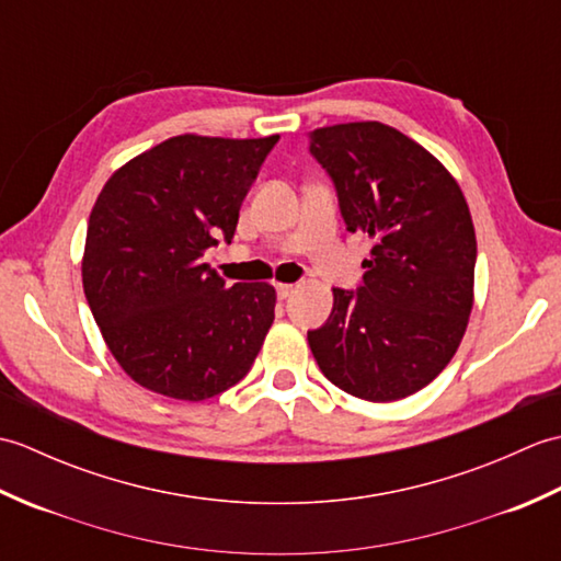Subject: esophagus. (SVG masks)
I'll list each match as a JSON object with an SVG mask.
<instances>
[{"instance_id":"esophagus-1","label":"esophagus","mask_w":561,"mask_h":561,"mask_svg":"<svg viewBox=\"0 0 561 561\" xmlns=\"http://www.w3.org/2000/svg\"><path fill=\"white\" fill-rule=\"evenodd\" d=\"M294 289H296L294 284H277V296H279V299H289Z\"/></svg>"}]
</instances>
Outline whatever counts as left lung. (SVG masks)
Here are the masks:
<instances>
[{"instance_id":"8db88e82","label":"left lung","mask_w":561,"mask_h":561,"mask_svg":"<svg viewBox=\"0 0 561 561\" xmlns=\"http://www.w3.org/2000/svg\"><path fill=\"white\" fill-rule=\"evenodd\" d=\"M308 151L335 185L347 231L374 238L356 289H332L308 330L320 371L354 398H408L444 371L472 311V217L432 153L383 123L313 129Z\"/></svg>"}]
</instances>
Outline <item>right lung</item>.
I'll use <instances>...</instances> for the list:
<instances>
[{
	"instance_id": "obj_1",
	"label": "right lung",
	"mask_w": 561,
	"mask_h": 561,
	"mask_svg": "<svg viewBox=\"0 0 561 561\" xmlns=\"http://www.w3.org/2000/svg\"><path fill=\"white\" fill-rule=\"evenodd\" d=\"M279 141L181 135L125 163L91 209L83 294L108 350L141 388L199 402L241 380L277 294L226 287L207 248L231 243L243 199Z\"/></svg>"
}]
</instances>
